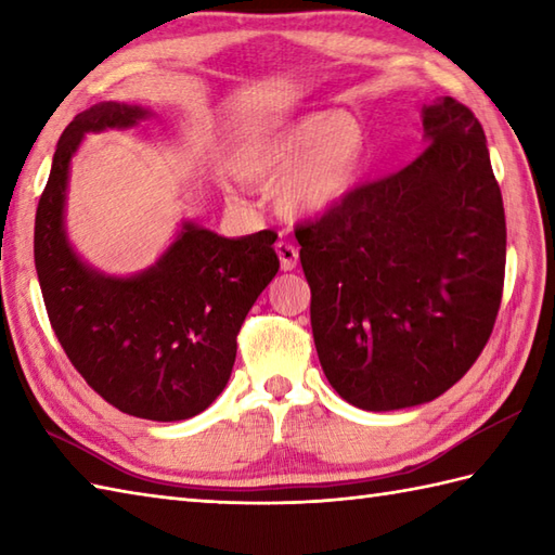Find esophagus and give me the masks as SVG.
Instances as JSON below:
<instances>
[{
  "label": "esophagus",
  "instance_id": "1",
  "mask_svg": "<svg viewBox=\"0 0 555 555\" xmlns=\"http://www.w3.org/2000/svg\"><path fill=\"white\" fill-rule=\"evenodd\" d=\"M276 255H279V262H281V271L296 269V264H298V250L291 243L279 241L276 243Z\"/></svg>",
  "mask_w": 555,
  "mask_h": 555
}]
</instances>
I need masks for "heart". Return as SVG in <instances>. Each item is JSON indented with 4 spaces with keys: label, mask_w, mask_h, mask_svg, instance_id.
Segmentation results:
<instances>
[{
    "label": "heart",
    "mask_w": 555,
    "mask_h": 555,
    "mask_svg": "<svg viewBox=\"0 0 555 555\" xmlns=\"http://www.w3.org/2000/svg\"><path fill=\"white\" fill-rule=\"evenodd\" d=\"M367 167V131L348 112H310L243 131L229 150L238 181L276 185L284 217L334 215L358 191Z\"/></svg>",
    "instance_id": "1"
}]
</instances>
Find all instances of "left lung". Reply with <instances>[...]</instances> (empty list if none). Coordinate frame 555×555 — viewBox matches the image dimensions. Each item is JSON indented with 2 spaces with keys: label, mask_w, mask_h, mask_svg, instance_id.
I'll list each match as a JSON object with an SVG mask.
<instances>
[{
  "label": "left lung",
  "mask_w": 555,
  "mask_h": 555,
  "mask_svg": "<svg viewBox=\"0 0 555 555\" xmlns=\"http://www.w3.org/2000/svg\"><path fill=\"white\" fill-rule=\"evenodd\" d=\"M422 128L424 152L405 169L296 231L322 370L370 412L446 393L501 308L505 215L481 124L436 98Z\"/></svg>",
  "instance_id": "1"
}]
</instances>
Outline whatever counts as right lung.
<instances>
[{
	"mask_svg": "<svg viewBox=\"0 0 555 555\" xmlns=\"http://www.w3.org/2000/svg\"><path fill=\"white\" fill-rule=\"evenodd\" d=\"M143 104L98 102L66 126L35 215V269L47 314L68 360L126 415L179 422L215 403L229 384L235 336L276 276V235L227 238L185 219L155 264L107 274L70 243V162L88 133L133 128Z\"/></svg>",
	"mask_w": 555,
	"mask_h": 555,
	"instance_id": "obj_1",
	"label": "right lung"
}]
</instances>
